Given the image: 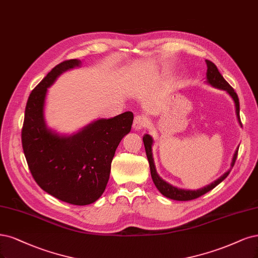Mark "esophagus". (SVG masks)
Listing matches in <instances>:
<instances>
[{
  "label": "esophagus",
  "mask_w": 258,
  "mask_h": 258,
  "mask_svg": "<svg viewBox=\"0 0 258 258\" xmlns=\"http://www.w3.org/2000/svg\"><path fill=\"white\" fill-rule=\"evenodd\" d=\"M147 126V118L143 114H138L135 116V120H133V129L140 130L143 129Z\"/></svg>",
  "instance_id": "34e87169"
}]
</instances>
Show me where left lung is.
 Returning <instances> with one entry per match:
<instances>
[{
	"instance_id": "obj_1",
	"label": "left lung",
	"mask_w": 258,
	"mask_h": 258,
	"mask_svg": "<svg viewBox=\"0 0 258 258\" xmlns=\"http://www.w3.org/2000/svg\"><path fill=\"white\" fill-rule=\"evenodd\" d=\"M206 65H207V81L208 83H210L212 86L221 88V90H224L226 91L230 96H232V98L235 101V105H236V114H237V117L239 120V123L242 125L241 120H240V106H239V98H238V95L236 94V92L234 91V88L230 86L226 80L223 78L220 74V72L218 70L217 66L212 63V61L206 59ZM143 142H144V146H145V152H146V156L148 159V162H149V167H150V174H152V178L153 181L155 183V185L157 186V189L161 192L164 197L168 198V199H172V200H176V201H191V200H195L202 195L206 194L207 192L211 191L214 188L221 182L223 181L226 177L228 176V174L230 173L229 170L227 171L223 176H221L218 180H216L215 182H212L211 184L205 186V188H203L201 190H197V191H190V190H182V189H178L176 188V186L171 185L170 183L165 182L163 179L160 178L157 174L156 171V167L154 164V159H153V153H152V145H153V139L150 136L145 135L143 137ZM237 156H238V150L235 153L234 158H233V162H232V167L235 165V162L237 160Z\"/></svg>"
}]
</instances>
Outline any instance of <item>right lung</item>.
<instances>
[{"instance_id":"1","label":"right lung","mask_w":258,"mask_h":258,"mask_svg":"<svg viewBox=\"0 0 258 258\" xmlns=\"http://www.w3.org/2000/svg\"><path fill=\"white\" fill-rule=\"evenodd\" d=\"M79 64L78 59L61 61L32 91L21 141L31 174L40 188L60 201L83 206L96 202L104 192L115 150L130 132L133 114L125 112L99 119L69 138L47 129L43 120L47 88L61 73Z\"/></svg>"}]
</instances>
